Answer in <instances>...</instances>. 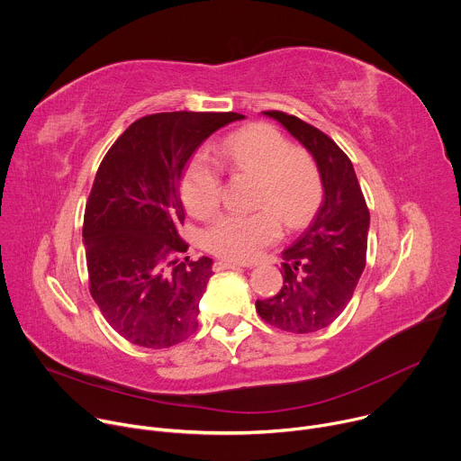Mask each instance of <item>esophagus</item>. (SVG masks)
<instances>
[{
    "label": "esophagus",
    "instance_id": "esophagus-1",
    "mask_svg": "<svg viewBox=\"0 0 461 461\" xmlns=\"http://www.w3.org/2000/svg\"><path fill=\"white\" fill-rule=\"evenodd\" d=\"M213 268H215L217 272H222V270H239V268H242V265H237V262H231V260H217L215 265H213Z\"/></svg>",
    "mask_w": 461,
    "mask_h": 461
}]
</instances>
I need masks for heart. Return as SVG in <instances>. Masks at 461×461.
I'll list each match as a JSON object with an SVG mask.
<instances>
[{
    "label": "heart",
    "instance_id": "heart-1",
    "mask_svg": "<svg viewBox=\"0 0 461 461\" xmlns=\"http://www.w3.org/2000/svg\"><path fill=\"white\" fill-rule=\"evenodd\" d=\"M221 151L230 169L255 176L253 204L258 210L249 215H221L204 235L210 251L248 262L281 237V220L290 230L312 221L324 194L319 166L308 151L292 146L279 129L268 123L239 129L224 139ZM221 194V167L204 153H196L180 180L185 210L206 219L217 212Z\"/></svg>",
    "mask_w": 461,
    "mask_h": 461
}]
</instances>
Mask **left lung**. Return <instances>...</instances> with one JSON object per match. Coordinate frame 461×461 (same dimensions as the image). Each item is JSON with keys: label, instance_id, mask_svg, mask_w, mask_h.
<instances>
[{"label": "left lung", "instance_id": "obj_1", "mask_svg": "<svg viewBox=\"0 0 461 461\" xmlns=\"http://www.w3.org/2000/svg\"><path fill=\"white\" fill-rule=\"evenodd\" d=\"M319 166L324 194L315 219L283 251V288L255 303L260 319L292 334H310L345 310L366 265L370 213L354 166L317 127L283 111H265Z\"/></svg>", "mask_w": 461, "mask_h": 461}]
</instances>
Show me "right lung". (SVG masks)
I'll list each match as a JSON object with an SVG mask.
<instances>
[{
  "label": "right lung",
  "instance_id": "obj_1",
  "mask_svg": "<svg viewBox=\"0 0 461 461\" xmlns=\"http://www.w3.org/2000/svg\"><path fill=\"white\" fill-rule=\"evenodd\" d=\"M239 113H157L131 123L104 157L84 215L89 292L123 339L167 348L199 326L213 276L210 257H182L187 244L180 178L212 133Z\"/></svg>",
  "mask_w": 461,
  "mask_h": 461
}]
</instances>
